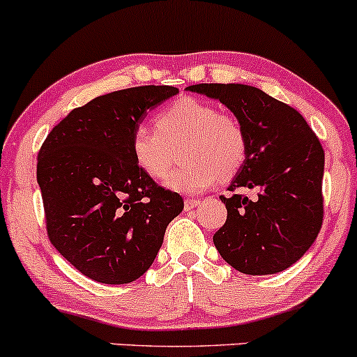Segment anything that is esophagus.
Segmentation results:
<instances>
[{"label":"esophagus","mask_w":357,"mask_h":357,"mask_svg":"<svg viewBox=\"0 0 357 357\" xmlns=\"http://www.w3.org/2000/svg\"><path fill=\"white\" fill-rule=\"evenodd\" d=\"M200 206V199H185V211H192L195 209V207Z\"/></svg>","instance_id":"obj_1"}]
</instances>
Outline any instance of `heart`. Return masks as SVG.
Here are the masks:
<instances>
[{"label":"heart","instance_id":"heart-1","mask_svg":"<svg viewBox=\"0 0 357 357\" xmlns=\"http://www.w3.org/2000/svg\"><path fill=\"white\" fill-rule=\"evenodd\" d=\"M157 131L138 126L131 136V155L146 177L160 180L172 165V148L185 145L187 163L168 175L165 185L175 192L194 194L215 180H229L243 167L248 153L244 128L231 113L214 104L182 98L157 116Z\"/></svg>","mask_w":357,"mask_h":357}]
</instances>
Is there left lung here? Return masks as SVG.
<instances>
[{"instance_id": "left-lung-1", "label": "left lung", "mask_w": 357, "mask_h": 357, "mask_svg": "<svg viewBox=\"0 0 357 357\" xmlns=\"http://www.w3.org/2000/svg\"><path fill=\"white\" fill-rule=\"evenodd\" d=\"M187 91L221 101L241 121L248 153L227 190V219L214 234L219 255L244 275H271L297 263L324 218V150L303 116L244 84H195ZM239 188H256L251 201Z\"/></svg>"}]
</instances>
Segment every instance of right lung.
<instances>
[{
  "label": "right lung",
  "instance_id": "1",
  "mask_svg": "<svg viewBox=\"0 0 357 357\" xmlns=\"http://www.w3.org/2000/svg\"><path fill=\"white\" fill-rule=\"evenodd\" d=\"M178 94L172 86L114 91L72 109L38 151L47 234L87 278L138 280L157 258L168 222L183 209L177 192L136 167L131 136L148 111Z\"/></svg>",
  "mask_w": 357,
  "mask_h": 357
}]
</instances>
